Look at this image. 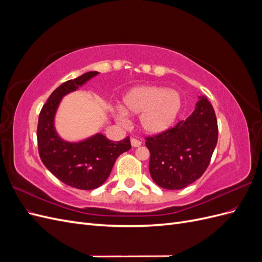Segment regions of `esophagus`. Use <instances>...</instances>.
Returning <instances> with one entry per match:
<instances>
[{"label":"esophagus","instance_id":"1","mask_svg":"<svg viewBox=\"0 0 262 262\" xmlns=\"http://www.w3.org/2000/svg\"><path fill=\"white\" fill-rule=\"evenodd\" d=\"M141 144H142V142L140 140H138L136 138H132L131 139V145L133 147H139V146H141Z\"/></svg>","mask_w":262,"mask_h":262}]
</instances>
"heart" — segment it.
<instances>
[{"instance_id": "b5f03b06", "label": "heart", "mask_w": 262, "mask_h": 262, "mask_svg": "<svg viewBox=\"0 0 262 262\" xmlns=\"http://www.w3.org/2000/svg\"><path fill=\"white\" fill-rule=\"evenodd\" d=\"M182 106L181 95L176 90L162 86H140L126 93L121 101L123 113L140 116L141 128L148 134H160L176 121ZM117 117L122 120L121 114Z\"/></svg>"}]
</instances>
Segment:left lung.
Returning a JSON list of instances; mask_svg holds the SVG:
<instances>
[{"instance_id": "obj_1", "label": "left lung", "mask_w": 262, "mask_h": 262, "mask_svg": "<svg viewBox=\"0 0 262 262\" xmlns=\"http://www.w3.org/2000/svg\"><path fill=\"white\" fill-rule=\"evenodd\" d=\"M215 113L207 96H200L186 120L163 133L146 137L149 173L164 189L179 190L199 179L210 164L217 143Z\"/></svg>"}]
</instances>
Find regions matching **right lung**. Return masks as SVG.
Instances as JSON below:
<instances>
[{
    "label": "right lung",
    "instance_id": "right-lung-1",
    "mask_svg": "<svg viewBox=\"0 0 262 262\" xmlns=\"http://www.w3.org/2000/svg\"><path fill=\"white\" fill-rule=\"evenodd\" d=\"M97 74L92 71L61 84L49 96L38 119V150L43 165L66 185L81 190L104 184L118 156L131 148L129 137L114 142L97 133L82 142H67L54 129V116L62 97Z\"/></svg>",
    "mask_w": 262,
    "mask_h": 262
}]
</instances>
